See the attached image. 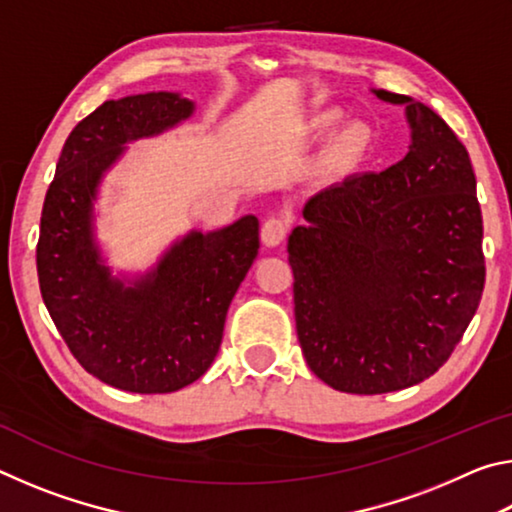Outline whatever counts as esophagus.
<instances>
[{
	"label": "esophagus",
	"instance_id": "obj_1",
	"mask_svg": "<svg viewBox=\"0 0 512 512\" xmlns=\"http://www.w3.org/2000/svg\"><path fill=\"white\" fill-rule=\"evenodd\" d=\"M287 239V221L277 219V216H271L264 225H262V241L266 248H277L282 241Z\"/></svg>",
	"mask_w": 512,
	"mask_h": 512
}]
</instances>
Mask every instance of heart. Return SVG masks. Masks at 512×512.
Listing matches in <instances>:
<instances>
[{"label":"heart","instance_id":"b5f03b06","mask_svg":"<svg viewBox=\"0 0 512 512\" xmlns=\"http://www.w3.org/2000/svg\"><path fill=\"white\" fill-rule=\"evenodd\" d=\"M339 117H341L339 110H332V108L318 110L307 119L305 133L309 137L325 135L328 128L339 121ZM370 146H372V133L363 121L359 119L341 121V124H337L333 131L327 134L323 146H320L314 162V176L325 185L339 183V180L348 178L350 173L357 169L363 160H366Z\"/></svg>","mask_w":512,"mask_h":512}]
</instances>
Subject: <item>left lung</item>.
Instances as JSON below:
<instances>
[{"mask_svg":"<svg viewBox=\"0 0 512 512\" xmlns=\"http://www.w3.org/2000/svg\"><path fill=\"white\" fill-rule=\"evenodd\" d=\"M372 94L404 106L409 153L311 196L307 223L287 244L302 354L327 386L357 395L431 377L461 341L485 282L465 146L424 103Z\"/></svg>","mask_w":512,"mask_h":512,"instance_id":"left-lung-1","label":"left lung"}]
</instances>
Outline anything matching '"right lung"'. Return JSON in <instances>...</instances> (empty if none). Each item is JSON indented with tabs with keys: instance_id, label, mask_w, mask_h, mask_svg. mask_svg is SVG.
Segmentation results:
<instances>
[{
	"instance_id": "add662e5",
	"label": "right lung",
	"mask_w": 512,
	"mask_h": 512,
	"mask_svg": "<svg viewBox=\"0 0 512 512\" xmlns=\"http://www.w3.org/2000/svg\"><path fill=\"white\" fill-rule=\"evenodd\" d=\"M194 110L178 92L101 103L69 133L42 205V300L76 361L119 391L173 393L205 375L259 250V221L246 214L189 230L144 273L115 275L103 255L94 212L103 178L128 144L171 131Z\"/></svg>"
}]
</instances>
